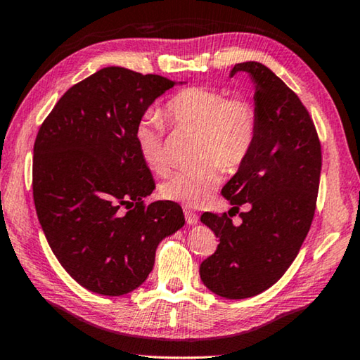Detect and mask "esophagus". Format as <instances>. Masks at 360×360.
I'll use <instances>...</instances> for the list:
<instances>
[{
	"mask_svg": "<svg viewBox=\"0 0 360 360\" xmlns=\"http://www.w3.org/2000/svg\"><path fill=\"white\" fill-rule=\"evenodd\" d=\"M185 219H186V224H188V226H195V224L198 222V214L190 210H185Z\"/></svg>",
	"mask_w": 360,
	"mask_h": 360,
	"instance_id": "34e87169",
	"label": "esophagus"
}]
</instances>
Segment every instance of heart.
I'll list each match as a JSON object with an SVG mask.
<instances>
[{"instance_id": "b5f03b06", "label": "heart", "mask_w": 360, "mask_h": 360, "mask_svg": "<svg viewBox=\"0 0 360 360\" xmlns=\"http://www.w3.org/2000/svg\"><path fill=\"white\" fill-rule=\"evenodd\" d=\"M165 117L176 128L196 129V154L202 160L164 181L160 196L188 207L205 205L221 184V164L237 169L252 153L258 134L257 107L212 87H188L167 102ZM134 141L146 167L159 175L169 170L164 122L158 113L141 118Z\"/></svg>"}]
</instances>
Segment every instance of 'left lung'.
<instances>
[{
	"label": "left lung",
	"mask_w": 360,
	"mask_h": 360,
	"mask_svg": "<svg viewBox=\"0 0 360 360\" xmlns=\"http://www.w3.org/2000/svg\"><path fill=\"white\" fill-rule=\"evenodd\" d=\"M238 71L255 84L257 141L221 191L232 205L229 214L201 216L219 238L201 263V281L226 299L262 294L283 278L310 231L321 172L319 134L297 94L257 61L236 65L231 76ZM242 204L248 211L233 226L231 212Z\"/></svg>",
	"instance_id": "obj_1"
}]
</instances>
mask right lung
Instances as JSON below:
<instances>
[{"instance_id": "right-lung-1", "label": "right lung", "mask_w": 360, "mask_h": 360, "mask_svg": "<svg viewBox=\"0 0 360 360\" xmlns=\"http://www.w3.org/2000/svg\"><path fill=\"white\" fill-rule=\"evenodd\" d=\"M175 84L159 75L103 68L63 94L35 138L40 226L66 273L96 294L139 288L158 245L185 224L174 201L144 205L155 184L134 141L150 103Z\"/></svg>"}]
</instances>
